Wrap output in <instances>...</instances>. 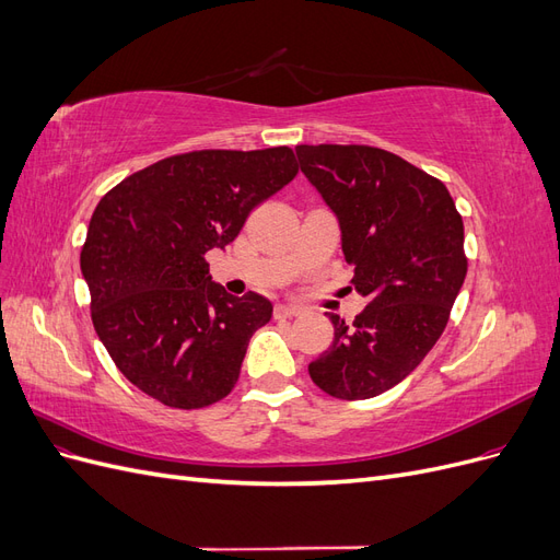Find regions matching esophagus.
I'll list each match as a JSON object with an SVG mask.
<instances>
[{"mask_svg": "<svg viewBox=\"0 0 560 560\" xmlns=\"http://www.w3.org/2000/svg\"><path fill=\"white\" fill-rule=\"evenodd\" d=\"M273 315H276V319H290V317L299 315V308H294V306H276Z\"/></svg>", "mask_w": 560, "mask_h": 560, "instance_id": "1", "label": "esophagus"}]
</instances>
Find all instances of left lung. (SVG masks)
Wrapping results in <instances>:
<instances>
[{"label": "left lung", "mask_w": 560, "mask_h": 560, "mask_svg": "<svg viewBox=\"0 0 560 560\" xmlns=\"http://www.w3.org/2000/svg\"><path fill=\"white\" fill-rule=\"evenodd\" d=\"M301 173L341 226L366 308L346 325L327 313L334 341L308 364L336 399H369L401 383L444 334L467 276L465 229L436 177L366 144H299Z\"/></svg>", "instance_id": "obj_1"}]
</instances>
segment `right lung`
<instances>
[{
	"instance_id": "add662e5",
	"label": "right lung",
	"mask_w": 560,
	"mask_h": 560,
	"mask_svg": "<svg viewBox=\"0 0 560 560\" xmlns=\"http://www.w3.org/2000/svg\"><path fill=\"white\" fill-rule=\"evenodd\" d=\"M296 173L290 147L202 149L132 173L97 202L81 249L93 327L144 395L189 411L231 393L273 303L231 296L206 254Z\"/></svg>"
}]
</instances>
